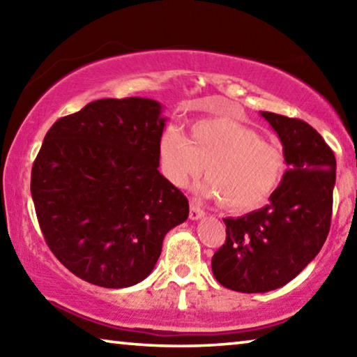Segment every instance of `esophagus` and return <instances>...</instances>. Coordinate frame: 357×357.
<instances>
[{"label": "esophagus", "instance_id": "1", "mask_svg": "<svg viewBox=\"0 0 357 357\" xmlns=\"http://www.w3.org/2000/svg\"><path fill=\"white\" fill-rule=\"evenodd\" d=\"M203 215H204V211L202 209L200 202L195 200V198H192L190 200V219L198 220V219H202Z\"/></svg>", "mask_w": 357, "mask_h": 357}]
</instances>
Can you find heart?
<instances>
[{
    "label": "heart",
    "mask_w": 357,
    "mask_h": 357,
    "mask_svg": "<svg viewBox=\"0 0 357 357\" xmlns=\"http://www.w3.org/2000/svg\"><path fill=\"white\" fill-rule=\"evenodd\" d=\"M160 167L178 187L200 178L206 167V195L222 198L229 209L252 211L279 189L288 164L279 143L259 138L241 121L217 116L195 121L190 138L168 129L160 140Z\"/></svg>",
    "instance_id": "b5f03b06"
}]
</instances>
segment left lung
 Returning <instances> with one entry per match:
<instances>
[{
    "label": "left lung",
    "mask_w": 357,
    "mask_h": 357,
    "mask_svg": "<svg viewBox=\"0 0 357 357\" xmlns=\"http://www.w3.org/2000/svg\"><path fill=\"white\" fill-rule=\"evenodd\" d=\"M283 144L288 170L269 204L223 219L227 239L214 253L213 274L225 288L266 293L293 280L321 250L331 228L335 157L302 119L261 112Z\"/></svg>",
    "instance_id": "obj_1"
}]
</instances>
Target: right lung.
<instances>
[{"label":"right lung","instance_id":"obj_1","mask_svg":"<svg viewBox=\"0 0 357 357\" xmlns=\"http://www.w3.org/2000/svg\"><path fill=\"white\" fill-rule=\"evenodd\" d=\"M153 99L89 102L47 132L31 195L47 245L93 285L142 282L165 234L189 215L183 192L159 168L165 118Z\"/></svg>","mask_w":357,"mask_h":357}]
</instances>
